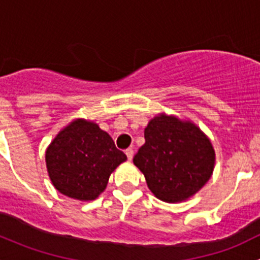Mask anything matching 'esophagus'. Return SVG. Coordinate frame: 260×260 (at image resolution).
Listing matches in <instances>:
<instances>
[{"mask_svg": "<svg viewBox=\"0 0 260 260\" xmlns=\"http://www.w3.org/2000/svg\"><path fill=\"white\" fill-rule=\"evenodd\" d=\"M125 154H127L128 159L131 161V159L133 158V154H135V152H133L132 148H128V149H125Z\"/></svg>", "mask_w": 260, "mask_h": 260, "instance_id": "obj_1", "label": "esophagus"}]
</instances>
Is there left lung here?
Segmentation results:
<instances>
[{
	"instance_id": "1",
	"label": "left lung",
	"mask_w": 260,
	"mask_h": 260,
	"mask_svg": "<svg viewBox=\"0 0 260 260\" xmlns=\"http://www.w3.org/2000/svg\"><path fill=\"white\" fill-rule=\"evenodd\" d=\"M145 145L133 157L149 190L166 203L198 192L211 177L215 152L209 138L190 122L162 114L145 129Z\"/></svg>"
}]
</instances>
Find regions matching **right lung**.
<instances>
[{
	"label": "right lung",
	"mask_w": 260,
	"mask_h": 260,
	"mask_svg": "<svg viewBox=\"0 0 260 260\" xmlns=\"http://www.w3.org/2000/svg\"><path fill=\"white\" fill-rule=\"evenodd\" d=\"M125 159L108 133L83 119L64 128L46 151V166L55 188L85 201L103 192L112 172Z\"/></svg>",
	"instance_id": "add662e5"
}]
</instances>
